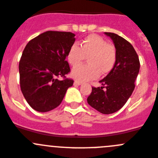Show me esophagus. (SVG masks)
Instances as JSON below:
<instances>
[{"mask_svg":"<svg viewBox=\"0 0 158 158\" xmlns=\"http://www.w3.org/2000/svg\"><path fill=\"white\" fill-rule=\"evenodd\" d=\"M81 84H82L81 82L79 81H74V85H81Z\"/></svg>","mask_w":158,"mask_h":158,"instance_id":"1","label":"esophagus"}]
</instances>
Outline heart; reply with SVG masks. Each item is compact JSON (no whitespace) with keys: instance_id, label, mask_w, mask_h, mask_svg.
Masks as SVG:
<instances>
[{"instance_id":"obj_1","label":"heart","mask_w":158,"mask_h":158,"mask_svg":"<svg viewBox=\"0 0 158 158\" xmlns=\"http://www.w3.org/2000/svg\"><path fill=\"white\" fill-rule=\"evenodd\" d=\"M88 58V65L75 67L71 76L79 81H89L98 77L99 74L106 75L114 69L117 61V51L112 44L96 34L87 36L81 43L70 46L66 59L72 66L80 64L85 57Z\"/></svg>"}]
</instances>
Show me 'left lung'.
Masks as SVG:
<instances>
[{"mask_svg": "<svg viewBox=\"0 0 158 158\" xmlns=\"http://www.w3.org/2000/svg\"><path fill=\"white\" fill-rule=\"evenodd\" d=\"M104 34L112 39L117 61L114 69L99 81L102 86L92 87L87 101L99 112L110 114L119 110L132 94L140 63L136 52L128 40L114 33Z\"/></svg>", "mask_w": 158, "mask_h": 158, "instance_id": "left-lung-1", "label": "left lung"}]
</instances>
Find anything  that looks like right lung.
Masks as SVG:
<instances>
[{
	"label": "right lung",
	"instance_id": "add662e5",
	"mask_svg": "<svg viewBox=\"0 0 158 158\" xmlns=\"http://www.w3.org/2000/svg\"><path fill=\"white\" fill-rule=\"evenodd\" d=\"M70 32L46 31L28 42L19 65L20 88L29 105L38 112L59 106L73 81L66 78L69 66L66 60L75 41ZM63 76L61 81L58 77Z\"/></svg>",
	"mask_w": 158,
	"mask_h": 158
}]
</instances>
